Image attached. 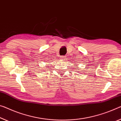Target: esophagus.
<instances>
[{"instance_id": "obj_1", "label": "esophagus", "mask_w": 121, "mask_h": 121, "mask_svg": "<svg viewBox=\"0 0 121 121\" xmlns=\"http://www.w3.org/2000/svg\"><path fill=\"white\" fill-rule=\"evenodd\" d=\"M66 56H61V57H60V59H61V60H65V59H66Z\"/></svg>"}]
</instances>
